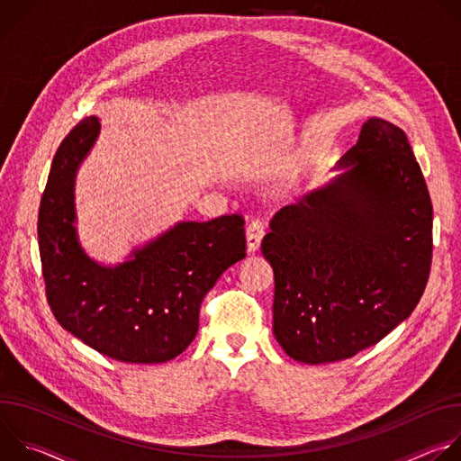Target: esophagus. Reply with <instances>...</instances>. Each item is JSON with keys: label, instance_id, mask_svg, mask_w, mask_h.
Wrapping results in <instances>:
<instances>
[{"label": "esophagus", "instance_id": "obj_1", "mask_svg": "<svg viewBox=\"0 0 461 461\" xmlns=\"http://www.w3.org/2000/svg\"><path fill=\"white\" fill-rule=\"evenodd\" d=\"M262 237H265V224L260 221H251L246 228V244H248V253H255L262 242Z\"/></svg>", "mask_w": 461, "mask_h": 461}]
</instances>
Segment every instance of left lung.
I'll use <instances>...</instances> for the list:
<instances>
[{"mask_svg": "<svg viewBox=\"0 0 461 461\" xmlns=\"http://www.w3.org/2000/svg\"><path fill=\"white\" fill-rule=\"evenodd\" d=\"M338 167L279 210L260 244L276 277V339L308 365L381 341L420 303L432 262V203L403 131L368 118Z\"/></svg>", "mask_w": 461, "mask_h": 461, "instance_id": "8db88e82", "label": "left lung"}]
</instances>
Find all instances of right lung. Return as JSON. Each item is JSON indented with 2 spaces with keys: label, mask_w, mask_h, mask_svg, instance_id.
<instances>
[{
  "label": "right lung",
  "mask_w": 461,
  "mask_h": 461,
  "mask_svg": "<svg viewBox=\"0 0 461 461\" xmlns=\"http://www.w3.org/2000/svg\"><path fill=\"white\" fill-rule=\"evenodd\" d=\"M100 133L82 120L58 148L38 213L45 294L56 321L96 352L123 363H166L199 330L204 295L246 257L244 219L178 222L116 267H104L77 233L75 178Z\"/></svg>",
  "instance_id": "right-lung-1"
}]
</instances>
